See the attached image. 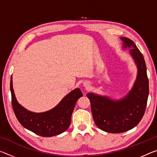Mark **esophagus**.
<instances>
[{
	"instance_id": "1",
	"label": "esophagus",
	"mask_w": 157,
	"mask_h": 157,
	"mask_svg": "<svg viewBox=\"0 0 157 157\" xmlns=\"http://www.w3.org/2000/svg\"><path fill=\"white\" fill-rule=\"evenodd\" d=\"M84 86H86V84H85V83H84Z\"/></svg>"
}]
</instances>
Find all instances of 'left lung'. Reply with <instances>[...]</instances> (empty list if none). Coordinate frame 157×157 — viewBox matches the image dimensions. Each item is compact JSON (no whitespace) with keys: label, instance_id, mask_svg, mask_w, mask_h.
Masks as SVG:
<instances>
[{"label":"left lung","instance_id":"1","mask_svg":"<svg viewBox=\"0 0 157 157\" xmlns=\"http://www.w3.org/2000/svg\"><path fill=\"white\" fill-rule=\"evenodd\" d=\"M123 48H129L137 67V76L132 89L120 100L89 93L94 120L100 129L109 133H123L136 127L144 115L149 95L147 68L142 53L131 39L121 37Z\"/></svg>","mask_w":157,"mask_h":157}]
</instances>
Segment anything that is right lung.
Returning <instances> with one entry per match:
<instances>
[{"label": "right lung", "mask_w": 157, "mask_h": 157, "mask_svg": "<svg viewBox=\"0 0 157 157\" xmlns=\"http://www.w3.org/2000/svg\"><path fill=\"white\" fill-rule=\"evenodd\" d=\"M13 110L18 121L25 129L44 137H51L62 134L71 124V116L76 102L83 94L79 88L73 90L52 109L45 112L30 111L21 105L16 98L10 80Z\"/></svg>", "instance_id": "1"}]
</instances>
